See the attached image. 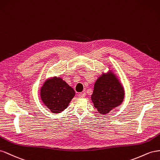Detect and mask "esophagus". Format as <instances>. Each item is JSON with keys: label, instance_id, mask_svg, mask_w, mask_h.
<instances>
[{"label": "esophagus", "instance_id": "obj_1", "mask_svg": "<svg viewBox=\"0 0 160 160\" xmlns=\"http://www.w3.org/2000/svg\"><path fill=\"white\" fill-rule=\"evenodd\" d=\"M78 97L80 98H84L86 97V93L85 92H80L78 94Z\"/></svg>", "mask_w": 160, "mask_h": 160}]
</instances>
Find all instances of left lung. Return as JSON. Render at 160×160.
<instances>
[{
    "label": "left lung",
    "mask_w": 160,
    "mask_h": 160,
    "mask_svg": "<svg viewBox=\"0 0 160 160\" xmlns=\"http://www.w3.org/2000/svg\"><path fill=\"white\" fill-rule=\"evenodd\" d=\"M124 98V87L112 70H109L107 73L103 72L98 77L91 95L94 107L102 115H106L121 105Z\"/></svg>",
    "instance_id": "8db88e82"
}]
</instances>
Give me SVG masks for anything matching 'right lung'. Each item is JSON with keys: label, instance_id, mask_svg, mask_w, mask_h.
<instances>
[{"label": "right lung", "instance_id": "obj_1", "mask_svg": "<svg viewBox=\"0 0 160 160\" xmlns=\"http://www.w3.org/2000/svg\"><path fill=\"white\" fill-rule=\"evenodd\" d=\"M75 91L62 78L53 76L44 82L40 88V98L53 113H60L68 107Z\"/></svg>", "mask_w": 160, "mask_h": 160}]
</instances>
